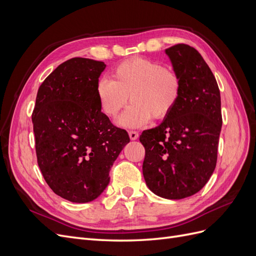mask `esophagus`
<instances>
[{
	"instance_id": "1",
	"label": "esophagus",
	"mask_w": 256,
	"mask_h": 256,
	"mask_svg": "<svg viewBox=\"0 0 256 256\" xmlns=\"http://www.w3.org/2000/svg\"><path fill=\"white\" fill-rule=\"evenodd\" d=\"M129 136H130L131 140H136V138H138V132H136V131L131 130V131H129Z\"/></svg>"
}]
</instances>
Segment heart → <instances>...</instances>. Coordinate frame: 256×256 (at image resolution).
<instances>
[{"label": "heart", "instance_id": "1", "mask_svg": "<svg viewBox=\"0 0 256 256\" xmlns=\"http://www.w3.org/2000/svg\"><path fill=\"white\" fill-rule=\"evenodd\" d=\"M182 92L180 74L157 60L134 58L118 64L112 80L102 78L96 84V96L102 112L115 118L128 102L118 124L126 128H138L152 118L164 120L173 112Z\"/></svg>", "mask_w": 256, "mask_h": 256}]
</instances>
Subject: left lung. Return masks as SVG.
I'll list each match as a JSON object with an SVG mask.
<instances>
[{
    "instance_id": "left-lung-1",
    "label": "left lung",
    "mask_w": 256,
    "mask_h": 256,
    "mask_svg": "<svg viewBox=\"0 0 256 256\" xmlns=\"http://www.w3.org/2000/svg\"><path fill=\"white\" fill-rule=\"evenodd\" d=\"M166 53L182 76V98L158 127L140 136L143 175L154 194L180 200L198 192L214 171L221 97L214 74L194 48L178 44Z\"/></svg>"
}]
</instances>
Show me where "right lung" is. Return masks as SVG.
<instances>
[{"label":"right lung","mask_w":256,"mask_h":256,"mask_svg":"<svg viewBox=\"0 0 256 256\" xmlns=\"http://www.w3.org/2000/svg\"><path fill=\"white\" fill-rule=\"evenodd\" d=\"M106 64L74 58L38 88L32 114L37 164L46 182L74 203L97 198L130 138L99 108L96 84Z\"/></svg>","instance_id":"obj_1"}]
</instances>
